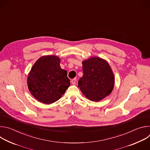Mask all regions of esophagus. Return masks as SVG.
Here are the masks:
<instances>
[{
    "label": "esophagus",
    "mask_w": 150,
    "mask_h": 150,
    "mask_svg": "<svg viewBox=\"0 0 150 150\" xmlns=\"http://www.w3.org/2000/svg\"><path fill=\"white\" fill-rule=\"evenodd\" d=\"M76 78H74V79H72V81H71L72 83V84H75V83H76Z\"/></svg>",
    "instance_id": "obj_1"
}]
</instances>
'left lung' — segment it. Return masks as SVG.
Listing matches in <instances>:
<instances>
[{
	"instance_id": "left-lung-1",
	"label": "left lung",
	"mask_w": 150,
	"mask_h": 150,
	"mask_svg": "<svg viewBox=\"0 0 150 150\" xmlns=\"http://www.w3.org/2000/svg\"><path fill=\"white\" fill-rule=\"evenodd\" d=\"M83 76L78 87L84 96L93 101H99L113 89L114 74L109 63L99 57H91L82 62Z\"/></svg>"
}]
</instances>
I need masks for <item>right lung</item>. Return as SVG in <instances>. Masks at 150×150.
Masks as SVG:
<instances>
[{
  "mask_svg": "<svg viewBox=\"0 0 150 150\" xmlns=\"http://www.w3.org/2000/svg\"><path fill=\"white\" fill-rule=\"evenodd\" d=\"M55 56L39 58L29 73L27 83L31 94L39 101L51 104L58 100L71 84L67 71L60 67Z\"/></svg>",
  "mask_w": 150,
  "mask_h": 150,
  "instance_id": "add662e5",
  "label": "right lung"
}]
</instances>
